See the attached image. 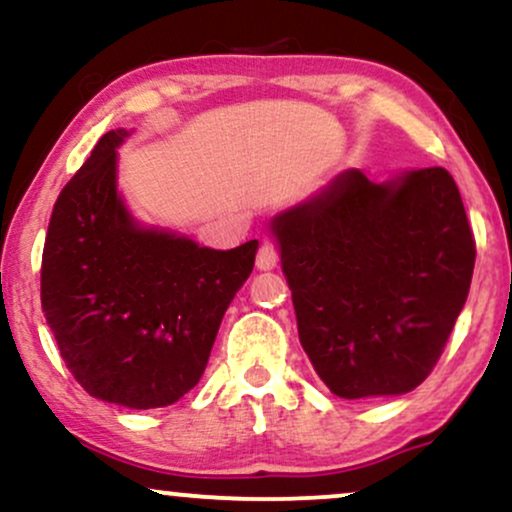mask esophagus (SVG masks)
<instances>
[{"label": "esophagus", "mask_w": 512, "mask_h": 512, "mask_svg": "<svg viewBox=\"0 0 512 512\" xmlns=\"http://www.w3.org/2000/svg\"><path fill=\"white\" fill-rule=\"evenodd\" d=\"M278 264V245L274 241H262L260 250H257V269L269 271Z\"/></svg>", "instance_id": "obj_1"}]
</instances>
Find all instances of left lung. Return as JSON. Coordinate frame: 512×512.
I'll list each match as a JSON object with an SVG mask.
<instances>
[{"label": "left lung", "mask_w": 512, "mask_h": 512, "mask_svg": "<svg viewBox=\"0 0 512 512\" xmlns=\"http://www.w3.org/2000/svg\"><path fill=\"white\" fill-rule=\"evenodd\" d=\"M271 229L300 342L328 390L383 397L428 378L475 269V236L444 167L390 184L349 170Z\"/></svg>", "instance_id": "obj_1"}]
</instances>
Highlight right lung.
<instances>
[{
    "label": "right lung",
    "instance_id": "add662e5",
    "mask_svg": "<svg viewBox=\"0 0 512 512\" xmlns=\"http://www.w3.org/2000/svg\"><path fill=\"white\" fill-rule=\"evenodd\" d=\"M125 137L103 134L56 200L42 309L84 392L160 409L198 385L226 307L255 267L257 241L212 250L134 224L115 186Z\"/></svg>",
    "mask_w": 512,
    "mask_h": 512
}]
</instances>
